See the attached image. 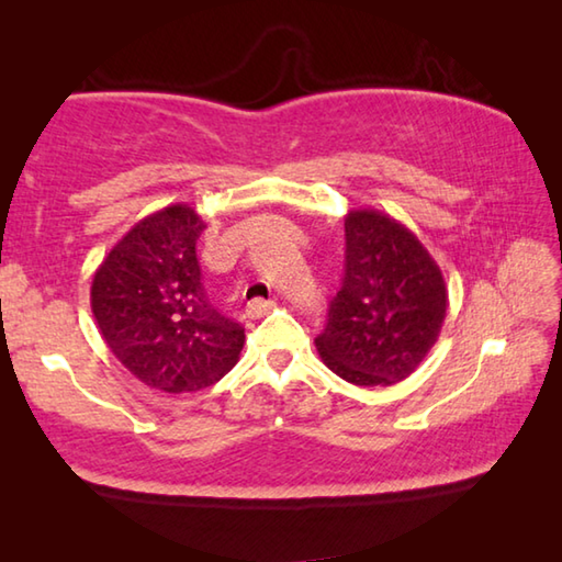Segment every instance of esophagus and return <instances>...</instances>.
Returning <instances> with one entry per match:
<instances>
[{"label": "esophagus", "mask_w": 562, "mask_h": 562, "mask_svg": "<svg viewBox=\"0 0 562 562\" xmlns=\"http://www.w3.org/2000/svg\"><path fill=\"white\" fill-rule=\"evenodd\" d=\"M274 304H278L274 300H252L250 304H247V315H250L252 319L265 317L270 310H274Z\"/></svg>", "instance_id": "esophagus-1"}]
</instances>
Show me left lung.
Masks as SVG:
<instances>
[{"instance_id":"8db88e82","label":"left lung","mask_w":562,"mask_h":562,"mask_svg":"<svg viewBox=\"0 0 562 562\" xmlns=\"http://www.w3.org/2000/svg\"><path fill=\"white\" fill-rule=\"evenodd\" d=\"M345 237V280L315 347L345 382L392 386L414 374L439 339L449 290L429 250L392 215L349 211Z\"/></svg>"}]
</instances>
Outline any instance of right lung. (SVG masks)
<instances>
[{
	"label": "right lung",
	"mask_w": 562,
	"mask_h": 562,
	"mask_svg": "<svg viewBox=\"0 0 562 562\" xmlns=\"http://www.w3.org/2000/svg\"><path fill=\"white\" fill-rule=\"evenodd\" d=\"M205 231L176 203L138 221L93 272L91 312L106 347L150 389L201 392L240 359L245 329L217 312L201 280Z\"/></svg>",
	"instance_id": "add662e5"
}]
</instances>
